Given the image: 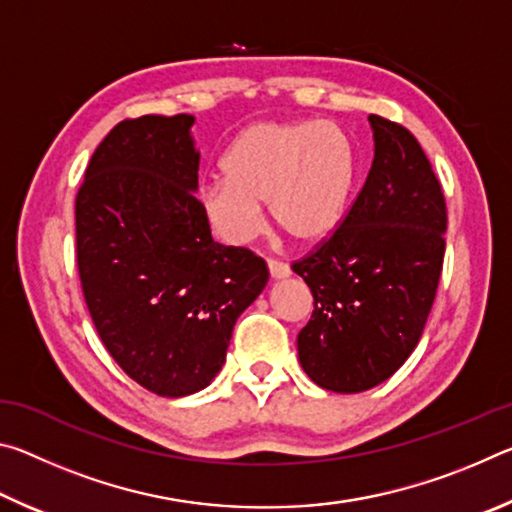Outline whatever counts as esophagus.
Wrapping results in <instances>:
<instances>
[{"label": "esophagus", "instance_id": "obj_1", "mask_svg": "<svg viewBox=\"0 0 512 512\" xmlns=\"http://www.w3.org/2000/svg\"><path fill=\"white\" fill-rule=\"evenodd\" d=\"M268 273H271V280H287L291 275L289 264L277 262V259H268Z\"/></svg>", "mask_w": 512, "mask_h": 512}]
</instances>
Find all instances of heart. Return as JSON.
<instances>
[{"mask_svg": "<svg viewBox=\"0 0 512 512\" xmlns=\"http://www.w3.org/2000/svg\"><path fill=\"white\" fill-rule=\"evenodd\" d=\"M357 149L332 121H257L221 160L223 178L201 189V207L225 244L244 246L264 225L262 203L298 244L339 228L357 183Z\"/></svg>", "mask_w": 512, "mask_h": 512, "instance_id": "heart-1", "label": "heart"}]
</instances>
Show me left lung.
<instances>
[{
    "label": "left lung",
    "instance_id": "left-lung-1",
    "mask_svg": "<svg viewBox=\"0 0 512 512\" xmlns=\"http://www.w3.org/2000/svg\"><path fill=\"white\" fill-rule=\"evenodd\" d=\"M372 167L339 230L293 264L314 296L298 334L307 377L363 393L400 370L427 325L445 255V196L404 126L370 115Z\"/></svg>",
    "mask_w": 512,
    "mask_h": 512
}]
</instances>
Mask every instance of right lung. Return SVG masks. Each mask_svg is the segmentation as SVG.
<instances>
[{
    "instance_id": "obj_1",
    "label": "right lung",
    "mask_w": 512,
    "mask_h": 512,
    "mask_svg": "<svg viewBox=\"0 0 512 512\" xmlns=\"http://www.w3.org/2000/svg\"><path fill=\"white\" fill-rule=\"evenodd\" d=\"M194 115L126 119L76 196V253L94 327L146 391L185 397L219 375L237 318L268 282L246 248L212 239Z\"/></svg>"
}]
</instances>
